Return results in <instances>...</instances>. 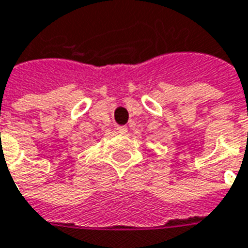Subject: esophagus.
<instances>
[{"instance_id":"esophagus-1","label":"esophagus","mask_w":248,"mask_h":248,"mask_svg":"<svg viewBox=\"0 0 248 248\" xmlns=\"http://www.w3.org/2000/svg\"><path fill=\"white\" fill-rule=\"evenodd\" d=\"M117 129H118V131L121 134H126V133H127V127H126V126H118Z\"/></svg>"}]
</instances>
